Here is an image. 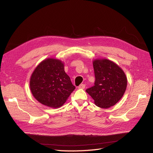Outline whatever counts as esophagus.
I'll return each mask as SVG.
<instances>
[{
    "label": "esophagus",
    "mask_w": 153,
    "mask_h": 153,
    "mask_svg": "<svg viewBox=\"0 0 153 153\" xmlns=\"http://www.w3.org/2000/svg\"><path fill=\"white\" fill-rule=\"evenodd\" d=\"M85 87V84H81V85H80L79 86H78V88L79 89H84Z\"/></svg>",
    "instance_id": "1"
}]
</instances>
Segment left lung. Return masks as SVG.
Wrapping results in <instances>:
<instances>
[{
  "mask_svg": "<svg viewBox=\"0 0 153 153\" xmlns=\"http://www.w3.org/2000/svg\"><path fill=\"white\" fill-rule=\"evenodd\" d=\"M93 64L94 85L86 90L94 104L108 108L122 98L127 87V77L116 63L107 59H96Z\"/></svg>",
  "mask_w": 153,
  "mask_h": 153,
  "instance_id": "8db88e82",
  "label": "left lung"
}]
</instances>
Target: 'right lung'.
I'll return each instance as SVG.
<instances>
[{"label": "right lung", "mask_w": 153, "mask_h": 153, "mask_svg": "<svg viewBox=\"0 0 153 153\" xmlns=\"http://www.w3.org/2000/svg\"><path fill=\"white\" fill-rule=\"evenodd\" d=\"M29 85L34 98L52 108L62 106L75 89L64 71V62L52 57L43 60L36 66L30 76Z\"/></svg>", "instance_id": "obj_1"}]
</instances>
